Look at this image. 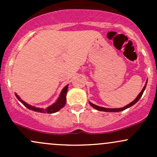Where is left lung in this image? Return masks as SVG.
Returning a JSON list of instances; mask_svg holds the SVG:
<instances>
[{
    "label": "left lung",
    "instance_id": "obj_1",
    "mask_svg": "<svg viewBox=\"0 0 157 157\" xmlns=\"http://www.w3.org/2000/svg\"><path fill=\"white\" fill-rule=\"evenodd\" d=\"M147 82V80H146V82H145V86H144V87H143V89H142V90L141 91V92L139 94V95L136 97V99H135L134 101H132L131 102H130V103H129L128 105L124 106V107H122V108H120V109H119V108H118V109H108V108H104V107H101V106H98V105H94V104H93L92 102H89L90 105L92 106L94 109L98 110V111H105V112H119V111H124V110H125L126 109H128V108H130L132 105H134V104L136 103V102L139 101V100H140V99L141 98L142 94H143L144 91H145V88H146Z\"/></svg>",
    "mask_w": 157,
    "mask_h": 157
}]
</instances>
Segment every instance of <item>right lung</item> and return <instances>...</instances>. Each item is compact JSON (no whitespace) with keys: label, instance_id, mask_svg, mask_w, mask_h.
Returning <instances> with one entry per match:
<instances>
[{"label":"right lung","instance_id":"obj_1","mask_svg":"<svg viewBox=\"0 0 157 157\" xmlns=\"http://www.w3.org/2000/svg\"><path fill=\"white\" fill-rule=\"evenodd\" d=\"M68 85H66V86L63 89L62 91L60 94V96H59L58 99L56 100V102L55 103H53L52 105H49L48 107L46 108H37L35 107V106L31 105L29 104L26 103V102H24L23 100H22L21 99L18 95L15 93V96L18 99V100L23 105H24V106H26L27 109L32 110V111H36V112H40V113H53L55 112H57L58 111H60L61 109L64 107V105H66V94H67V91H68Z\"/></svg>","mask_w":157,"mask_h":157}]
</instances>
